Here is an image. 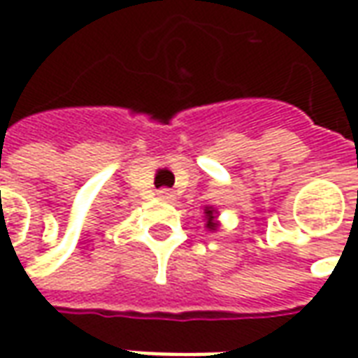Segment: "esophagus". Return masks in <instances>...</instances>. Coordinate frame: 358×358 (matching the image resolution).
<instances>
[{
	"mask_svg": "<svg viewBox=\"0 0 358 358\" xmlns=\"http://www.w3.org/2000/svg\"><path fill=\"white\" fill-rule=\"evenodd\" d=\"M158 196L164 200H169L173 199V192L169 191V189H162V191H158Z\"/></svg>",
	"mask_w": 358,
	"mask_h": 358,
	"instance_id": "1",
	"label": "esophagus"
}]
</instances>
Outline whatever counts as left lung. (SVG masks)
I'll list each match as a JSON object with an SVG mask.
<instances>
[{"label": "left lung", "mask_w": 358, "mask_h": 358, "mask_svg": "<svg viewBox=\"0 0 358 358\" xmlns=\"http://www.w3.org/2000/svg\"><path fill=\"white\" fill-rule=\"evenodd\" d=\"M214 210H212V208H206V227L208 229H215V224H214Z\"/></svg>", "instance_id": "1"}]
</instances>
